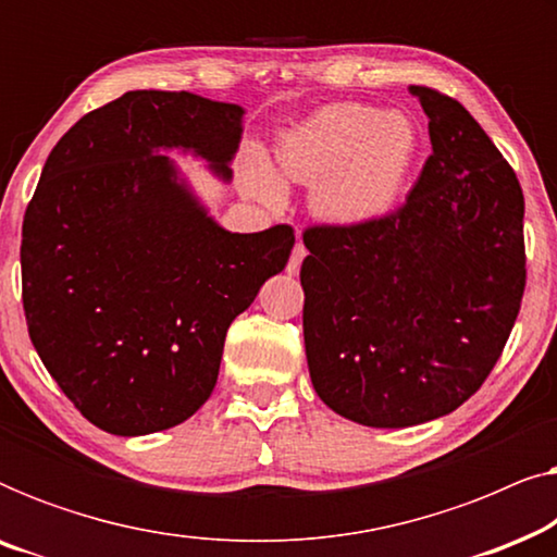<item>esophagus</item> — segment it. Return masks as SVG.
<instances>
[{"label": "esophagus", "instance_id": "34e87169", "mask_svg": "<svg viewBox=\"0 0 557 557\" xmlns=\"http://www.w3.org/2000/svg\"><path fill=\"white\" fill-rule=\"evenodd\" d=\"M304 258H307V248H304V243L299 240V243H296V246H294L292 258H288V263H286V271L292 273V276H296V273H299Z\"/></svg>", "mask_w": 557, "mask_h": 557}]
</instances>
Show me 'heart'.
I'll return each mask as SVG.
<instances>
[{"label": "heart", "mask_w": 557, "mask_h": 557, "mask_svg": "<svg viewBox=\"0 0 557 557\" xmlns=\"http://www.w3.org/2000/svg\"><path fill=\"white\" fill-rule=\"evenodd\" d=\"M413 124L403 113L364 103H332L288 128L276 149L286 180L311 185V205L337 225H364L398 200L416 157ZM246 185L265 202L284 200V182L261 159Z\"/></svg>", "instance_id": "b5f03b06"}]
</instances>
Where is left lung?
Listing matches in <instances>:
<instances>
[{"instance_id":"1","label":"left lung","mask_w":557,"mask_h":557,"mask_svg":"<svg viewBox=\"0 0 557 557\" xmlns=\"http://www.w3.org/2000/svg\"><path fill=\"white\" fill-rule=\"evenodd\" d=\"M433 154L406 205L304 233V345L334 413L406 429L451 413L499 360L524 292V197L459 101L410 86Z\"/></svg>"}]
</instances>
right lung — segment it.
I'll return each mask as SVG.
<instances>
[{"label":"right lung","instance_id":"add662e5","mask_svg":"<svg viewBox=\"0 0 557 557\" xmlns=\"http://www.w3.org/2000/svg\"><path fill=\"white\" fill-rule=\"evenodd\" d=\"M243 113L187 90H128L86 113L42 166L20 248L29 339L106 433L187 421L218 383L227 326L292 256L288 225H218L164 154L231 182Z\"/></svg>","mask_w":557,"mask_h":557}]
</instances>
